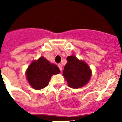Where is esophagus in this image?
Returning a JSON list of instances; mask_svg holds the SVG:
<instances>
[{
    "label": "esophagus",
    "instance_id": "esophagus-1",
    "mask_svg": "<svg viewBox=\"0 0 122 122\" xmlns=\"http://www.w3.org/2000/svg\"><path fill=\"white\" fill-rule=\"evenodd\" d=\"M57 66L59 67V68L60 70L62 71V65H61V64H58V65H57Z\"/></svg>",
    "mask_w": 122,
    "mask_h": 122
}]
</instances>
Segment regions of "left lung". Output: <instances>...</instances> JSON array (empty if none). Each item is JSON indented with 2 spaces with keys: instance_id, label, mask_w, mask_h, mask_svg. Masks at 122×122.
I'll list each match as a JSON object with an SVG mask.
<instances>
[{
  "instance_id": "1",
  "label": "left lung",
  "mask_w": 122,
  "mask_h": 122,
  "mask_svg": "<svg viewBox=\"0 0 122 122\" xmlns=\"http://www.w3.org/2000/svg\"><path fill=\"white\" fill-rule=\"evenodd\" d=\"M66 65L65 66L63 75L68 82V85L73 89L83 87L88 83L92 71L85 61L75 56H68Z\"/></svg>"
}]
</instances>
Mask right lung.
Returning <instances> with one entry per match:
<instances>
[{
  "label": "right lung",
  "instance_id": "1",
  "mask_svg": "<svg viewBox=\"0 0 122 122\" xmlns=\"http://www.w3.org/2000/svg\"><path fill=\"white\" fill-rule=\"evenodd\" d=\"M60 73L59 68L51 64L42 56L30 64L26 71V75L30 85L36 90H41L47 87L52 75Z\"/></svg>",
  "mask_w": 122,
  "mask_h": 122
}]
</instances>
